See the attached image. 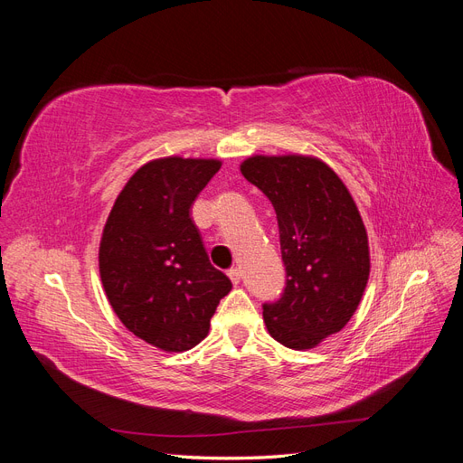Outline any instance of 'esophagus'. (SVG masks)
<instances>
[{
  "instance_id": "esophagus-1",
  "label": "esophagus",
  "mask_w": 463,
  "mask_h": 463,
  "mask_svg": "<svg viewBox=\"0 0 463 463\" xmlns=\"http://www.w3.org/2000/svg\"><path fill=\"white\" fill-rule=\"evenodd\" d=\"M228 276H230V279H232V282L237 286V284H240V279H241V272L240 270H237V269H230L228 270Z\"/></svg>"
}]
</instances>
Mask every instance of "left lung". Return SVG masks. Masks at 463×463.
Listing matches in <instances>:
<instances>
[{
    "label": "left lung",
    "instance_id": "8db88e82",
    "mask_svg": "<svg viewBox=\"0 0 463 463\" xmlns=\"http://www.w3.org/2000/svg\"><path fill=\"white\" fill-rule=\"evenodd\" d=\"M240 167L276 210L286 264L282 298L262 305L264 325L289 349L317 347L347 325L367 288L365 223L338 174L315 156L255 154Z\"/></svg>",
    "mask_w": 463,
    "mask_h": 463
}]
</instances>
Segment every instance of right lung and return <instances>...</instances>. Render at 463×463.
<instances>
[{
    "label": "right lung",
    "mask_w": 463,
    "mask_h": 463,
    "mask_svg": "<svg viewBox=\"0 0 463 463\" xmlns=\"http://www.w3.org/2000/svg\"><path fill=\"white\" fill-rule=\"evenodd\" d=\"M220 165L181 156L146 162L118 194L102 232L98 266L111 309L137 338L164 352L203 342L232 289L210 264L189 213Z\"/></svg>",
    "instance_id": "add662e5"
}]
</instances>
